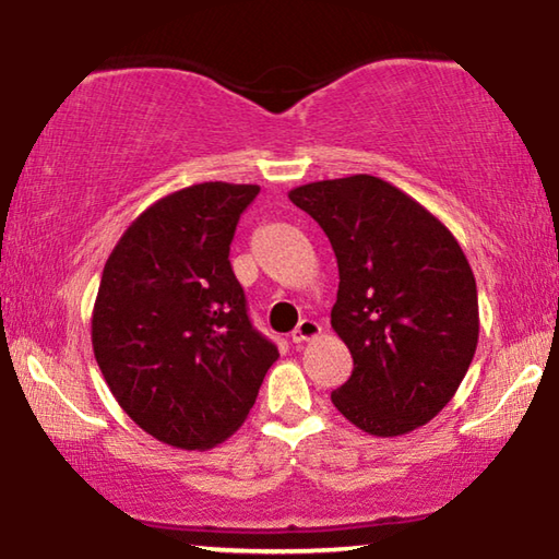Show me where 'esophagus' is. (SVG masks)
I'll list each match as a JSON object with an SVG mask.
<instances>
[{
  "instance_id": "34e87169",
  "label": "esophagus",
  "mask_w": 559,
  "mask_h": 559,
  "mask_svg": "<svg viewBox=\"0 0 559 559\" xmlns=\"http://www.w3.org/2000/svg\"><path fill=\"white\" fill-rule=\"evenodd\" d=\"M323 333V328L318 325L316 321H311V318H304V321L298 323V328L294 333H290V341L294 343H306V341H313L318 338V335Z\"/></svg>"
}]
</instances>
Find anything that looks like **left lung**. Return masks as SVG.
<instances>
[{
  "instance_id": "left-lung-1",
  "label": "left lung",
  "mask_w": 559,
  "mask_h": 559,
  "mask_svg": "<svg viewBox=\"0 0 559 559\" xmlns=\"http://www.w3.org/2000/svg\"><path fill=\"white\" fill-rule=\"evenodd\" d=\"M288 199L318 221L338 261L331 325L353 373L333 405L376 438L420 428L455 395L477 348L463 248L428 209L370 174L298 186Z\"/></svg>"
}]
</instances>
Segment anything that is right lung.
Wrapping results in <instances>:
<instances>
[{"label":"right lung","instance_id":"obj_1","mask_svg":"<svg viewBox=\"0 0 559 559\" xmlns=\"http://www.w3.org/2000/svg\"><path fill=\"white\" fill-rule=\"evenodd\" d=\"M255 183L206 181L152 203L106 259L92 345L123 413L206 450L241 428L278 348L248 321L228 251Z\"/></svg>","mask_w":559,"mask_h":559}]
</instances>
